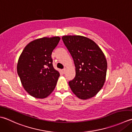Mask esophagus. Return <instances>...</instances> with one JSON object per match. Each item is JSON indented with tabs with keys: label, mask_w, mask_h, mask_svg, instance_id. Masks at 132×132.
Segmentation results:
<instances>
[{
	"label": "esophagus",
	"mask_w": 132,
	"mask_h": 132,
	"mask_svg": "<svg viewBox=\"0 0 132 132\" xmlns=\"http://www.w3.org/2000/svg\"><path fill=\"white\" fill-rule=\"evenodd\" d=\"M62 72H63V73L64 74V73H65V72H66V69L65 68V69H63L62 70Z\"/></svg>",
	"instance_id": "obj_1"
}]
</instances>
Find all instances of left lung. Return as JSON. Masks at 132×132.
I'll use <instances>...</instances> for the list:
<instances>
[{"label": "left lung", "mask_w": 132, "mask_h": 132, "mask_svg": "<svg viewBox=\"0 0 132 132\" xmlns=\"http://www.w3.org/2000/svg\"><path fill=\"white\" fill-rule=\"evenodd\" d=\"M64 44L73 59L76 76L69 82L73 93L81 100L96 96L105 81L107 61L101 48L87 37L66 35Z\"/></svg>", "instance_id": "obj_1"}]
</instances>
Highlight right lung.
I'll return each mask as SVG.
<instances>
[{"mask_svg":"<svg viewBox=\"0 0 132 132\" xmlns=\"http://www.w3.org/2000/svg\"><path fill=\"white\" fill-rule=\"evenodd\" d=\"M60 40L59 36L34 40L19 56L18 74L24 89L35 98L47 97L56 87L60 73L53 68L51 55Z\"/></svg>","mask_w":132,"mask_h":132,"instance_id":"1","label":"right lung"}]
</instances>
